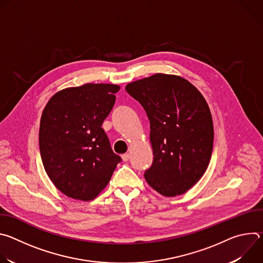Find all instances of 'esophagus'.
<instances>
[{"mask_svg": "<svg viewBox=\"0 0 263 263\" xmlns=\"http://www.w3.org/2000/svg\"><path fill=\"white\" fill-rule=\"evenodd\" d=\"M129 158H130V155L129 154H124V155H122V159H123V161H128L129 160Z\"/></svg>", "mask_w": 263, "mask_h": 263, "instance_id": "obj_1", "label": "esophagus"}]
</instances>
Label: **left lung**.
Here are the masks:
<instances>
[{"instance_id": "left-lung-1", "label": "left lung", "mask_w": 263, "mask_h": 263, "mask_svg": "<svg viewBox=\"0 0 263 263\" xmlns=\"http://www.w3.org/2000/svg\"><path fill=\"white\" fill-rule=\"evenodd\" d=\"M149 121L152 166L148 185L164 197L185 194L202 178L213 147V123L202 93L176 74L155 73L127 84Z\"/></svg>"}]
</instances>
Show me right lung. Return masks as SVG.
I'll use <instances>...</instances> for the list:
<instances>
[{"label":"right lung","mask_w":263,"mask_h":263,"mask_svg":"<svg viewBox=\"0 0 263 263\" xmlns=\"http://www.w3.org/2000/svg\"><path fill=\"white\" fill-rule=\"evenodd\" d=\"M119 90V85L103 83L68 87L56 92L43 111V164L54 185L71 199L97 198L122 160L102 128Z\"/></svg>","instance_id":"add662e5"}]
</instances>
